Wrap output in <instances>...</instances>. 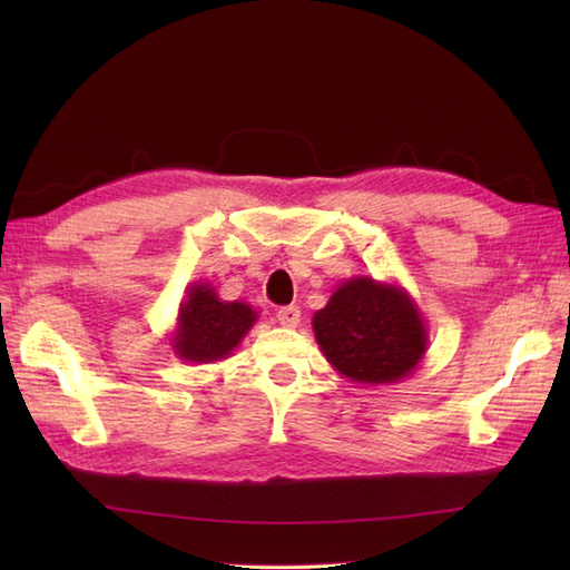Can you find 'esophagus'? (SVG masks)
<instances>
[{"instance_id":"esophagus-1","label":"esophagus","mask_w":570,"mask_h":570,"mask_svg":"<svg viewBox=\"0 0 570 570\" xmlns=\"http://www.w3.org/2000/svg\"><path fill=\"white\" fill-rule=\"evenodd\" d=\"M275 318H278V323L283 327H297L302 321V312H299V306H281Z\"/></svg>"}]
</instances>
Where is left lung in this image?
<instances>
[{"label": "left lung", "mask_w": 570, "mask_h": 570, "mask_svg": "<svg viewBox=\"0 0 570 570\" xmlns=\"http://www.w3.org/2000/svg\"><path fill=\"white\" fill-rule=\"evenodd\" d=\"M323 356L358 385H394L421 366L428 327L419 304L400 283L354 275L314 314Z\"/></svg>", "instance_id": "obj_1"}]
</instances>
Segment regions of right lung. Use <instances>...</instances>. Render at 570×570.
<instances>
[{
	"label": "right lung",
	"instance_id": "obj_1",
	"mask_svg": "<svg viewBox=\"0 0 570 570\" xmlns=\"http://www.w3.org/2000/svg\"><path fill=\"white\" fill-rule=\"evenodd\" d=\"M256 318L247 302H223L212 283H189L170 331V347L183 361L214 364L239 347Z\"/></svg>",
	"mask_w": 570,
	"mask_h": 570
}]
</instances>
